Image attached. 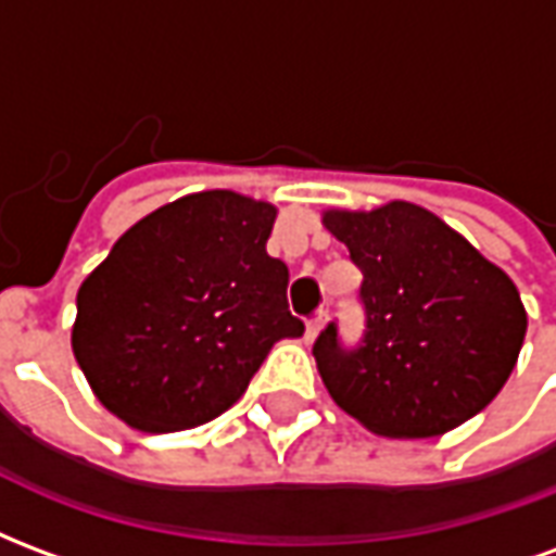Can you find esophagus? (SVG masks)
Instances as JSON below:
<instances>
[{
  "mask_svg": "<svg viewBox=\"0 0 556 556\" xmlns=\"http://www.w3.org/2000/svg\"><path fill=\"white\" fill-rule=\"evenodd\" d=\"M325 325H327V309H321V313L315 315V318H309V321H306V339H309V342H315V337L321 333V327Z\"/></svg>",
  "mask_w": 556,
  "mask_h": 556,
  "instance_id": "esophagus-1",
  "label": "esophagus"
}]
</instances>
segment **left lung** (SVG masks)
<instances>
[{"instance_id":"left-lung-1","label":"left lung","mask_w":556,"mask_h":556,"mask_svg":"<svg viewBox=\"0 0 556 556\" xmlns=\"http://www.w3.org/2000/svg\"><path fill=\"white\" fill-rule=\"evenodd\" d=\"M325 226L363 270L366 330L345 349L337 325L313 354L339 408L384 438H434L477 417L513 375L525 303L501 267L410 202L327 211Z\"/></svg>"}]
</instances>
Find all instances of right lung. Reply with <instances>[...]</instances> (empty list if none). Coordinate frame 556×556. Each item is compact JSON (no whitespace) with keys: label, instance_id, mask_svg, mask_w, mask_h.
Returning <instances> with one entry per match:
<instances>
[{"label":"right lung","instance_id":"obj_1","mask_svg":"<svg viewBox=\"0 0 556 556\" xmlns=\"http://www.w3.org/2000/svg\"><path fill=\"white\" fill-rule=\"evenodd\" d=\"M277 207L205 190L151 211L77 294L74 357L103 408L139 431L229 410L274 342L301 337L289 267L265 250Z\"/></svg>","mask_w":556,"mask_h":556}]
</instances>
